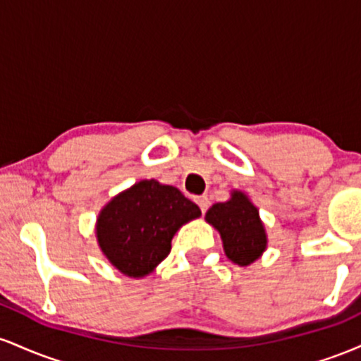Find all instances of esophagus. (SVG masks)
<instances>
[{
	"label": "esophagus",
	"mask_w": 361,
	"mask_h": 361,
	"mask_svg": "<svg viewBox=\"0 0 361 361\" xmlns=\"http://www.w3.org/2000/svg\"><path fill=\"white\" fill-rule=\"evenodd\" d=\"M197 204H198V207H200L202 214H205L207 209H209L210 202H209V198H207L205 195H204V197H198V198H197Z\"/></svg>",
	"instance_id": "obj_1"
}]
</instances>
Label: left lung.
Wrapping results in <instances>:
<instances>
[{
	"mask_svg": "<svg viewBox=\"0 0 361 361\" xmlns=\"http://www.w3.org/2000/svg\"><path fill=\"white\" fill-rule=\"evenodd\" d=\"M205 221L221 234L224 252L239 267H250L268 247V234L258 207L241 190H231V198L214 204Z\"/></svg>",
	"mask_w": 361,
	"mask_h": 361,
	"instance_id": "8db88e82",
	"label": "left lung"
}]
</instances>
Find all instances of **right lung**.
<instances>
[{"label": "right lung", "instance_id": "1", "mask_svg": "<svg viewBox=\"0 0 361 361\" xmlns=\"http://www.w3.org/2000/svg\"><path fill=\"white\" fill-rule=\"evenodd\" d=\"M202 215L176 186L140 180L110 198L97 217L98 247L115 270L144 279L171 251L181 226Z\"/></svg>", "mask_w": 361, "mask_h": 361}]
</instances>
